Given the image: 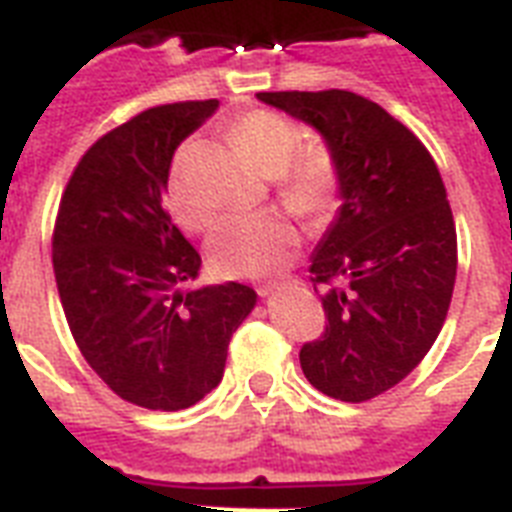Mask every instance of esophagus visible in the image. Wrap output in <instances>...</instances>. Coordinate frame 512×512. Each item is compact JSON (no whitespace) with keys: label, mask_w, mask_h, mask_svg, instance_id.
<instances>
[{"label":"esophagus","mask_w":512,"mask_h":512,"mask_svg":"<svg viewBox=\"0 0 512 512\" xmlns=\"http://www.w3.org/2000/svg\"><path fill=\"white\" fill-rule=\"evenodd\" d=\"M280 285H282V282L269 280V282H261V285H259V288H256V290H259V296L267 298V296H272V293H275V290L280 288Z\"/></svg>","instance_id":"esophagus-1"}]
</instances>
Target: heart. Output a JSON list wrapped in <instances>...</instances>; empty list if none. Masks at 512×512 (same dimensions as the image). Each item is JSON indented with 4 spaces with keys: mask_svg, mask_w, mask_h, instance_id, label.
I'll use <instances>...</instances> for the list:
<instances>
[{
    "mask_svg": "<svg viewBox=\"0 0 512 512\" xmlns=\"http://www.w3.org/2000/svg\"><path fill=\"white\" fill-rule=\"evenodd\" d=\"M232 137L248 161L267 177H275L282 200L298 214H322L333 206L335 169L322 147L304 146V129L272 110H251L235 126ZM190 145L174 158L169 174V208L190 232H203L214 224V208L192 198L182 182V158ZM301 235L280 214L235 216L219 224L208 240V261L224 277H261L285 267L298 251Z\"/></svg>",
    "mask_w": 512,
    "mask_h": 512,
    "instance_id": "obj_1",
    "label": "heart"
}]
</instances>
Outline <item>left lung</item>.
I'll return each mask as SVG.
<instances>
[{
  "instance_id": "left-lung-1",
  "label": "left lung",
  "mask_w": 512,
  "mask_h": 512,
  "mask_svg": "<svg viewBox=\"0 0 512 512\" xmlns=\"http://www.w3.org/2000/svg\"><path fill=\"white\" fill-rule=\"evenodd\" d=\"M325 142L341 208L312 253L325 282V335L301 349L317 391L367 402L407 378L441 333L457 275V232L431 153L367 97L259 92Z\"/></svg>"
}]
</instances>
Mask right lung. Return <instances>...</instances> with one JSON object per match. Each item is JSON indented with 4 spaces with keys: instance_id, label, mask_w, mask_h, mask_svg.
Returning <instances> with one entry per match:
<instances>
[{
    "instance_id": "1",
    "label": "right lung",
    "mask_w": 512,
    "mask_h": 512,
    "mask_svg": "<svg viewBox=\"0 0 512 512\" xmlns=\"http://www.w3.org/2000/svg\"><path fill=\"white\" fill-rule=\"evenodd\" d=\"M216 108L161 105L105 134L57 211L52 267L65 320L89 367L145 410H187L211 394L259 298L243 282L185 288L200 253L163 208L171 158Z\"/></svg>"
}]
</instances>
